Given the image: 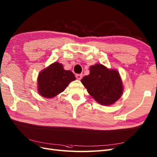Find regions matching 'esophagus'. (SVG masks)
<instances>
[{"label":"esophagus","instance_id":"esophagus-1","mask_svg":"<svg viewBox=\"0 0 157 157\" xmlns=\"http://www.w3.org/2000/svg\"><path fill=\"white\" fill-rule=\"evenodd\" d=\"M76 78H77L78 80H81L82 78V74L76 75Z\"/></svg>","mask_w":157,"mask_h":157}]
</instances>
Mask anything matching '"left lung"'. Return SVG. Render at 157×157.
<instances>
[{
    "instance_id": "obj_1",
    "label": "left lung",
    "mask_w": 157,
    "mask_h": 157,
    "mask_svg": "<svg viewBox=\"0 0 157 157\" xmlns=\"http://www.w3.org/2000/svg\"><path fill=\"white\" fill-rule=\"evenodd\" d=\"M88 92L101 105H113L121 98L123 83L117 70L109 69L101 63L90 67V74L81 79Z\"/></svg>"
}]
</instances>
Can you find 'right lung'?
Masks as SVG:
<instances>
[{
	"label": "right lung",
	"instance_id": "1",
	"mask_svg": "<svg viewBox=\"0 0 157 157\" xmlns=\"http://www.w3.org/2000/svg\"><path fill=\"white\" fill-rule=\"evenodd\" d=\"M75 80L72 71L65 70L62 64L56 61L42 70L38 75L37 91L44 98H54Z\"/></svg>",
	"mask_w": 157,
	"mask_h": 157
}]
</instances>
